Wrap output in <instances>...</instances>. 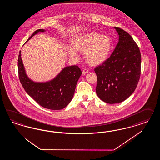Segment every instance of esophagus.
<instances>
[{
  "instance_id": "obj_1",
  "label": "esophagus",
  "mask_w": 160,
  "mask_h": 160,
  "mask_svg": "<svg viewBox=\"0 0 160 160\" xmlns=\"http://www.w3.org/2000/svg\"><path fill=\"white\" fill-rule=\"evenodd\" d=\"M88 69H86V68H85V69H84L83 70H82V74L83 75H84V74H87V73H88Z\"/></svg>"
}]
</instances>
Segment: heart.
<instances>
[{"instance_id":"1","label":"heart","mask_w":160,"mask_h":160,"mask_svg":"<svg viewBox=\"0 0 160 160\" xmlns=\"http://www.w3.org/2000/svg\"><path fill=\"white\" fill-rule=\"evenodd\" d=\"M73 47L68 46L66 51L70 58H79L78 50L84 52L86 62L91 66H98L105 62L111 53L112 42L107 35L95 32L88 33L74 38Z\"/></svg>"}]
</instances>
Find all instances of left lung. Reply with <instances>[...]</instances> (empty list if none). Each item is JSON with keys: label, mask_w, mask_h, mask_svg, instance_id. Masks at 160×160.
Here are the masks:
<instances>
[{"label": "left lung", "mask_w": 160, "mask_h": 160, "mask_svg": "<svg viewBox=\"0 0 160 160\" xmlns=\"http://www.w3.org/2000/svg\"><path fill=\"white\" fill-rule=\"evenodd\" d=\"M118 42L110 57L95 68L97 76L96 91L98 97L109 104L119 103L136 90L141 74L140 51L130 34L114 28Z\"/></svg>", "instance_id": "obj_1"}]
</instances>
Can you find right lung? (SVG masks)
<instances>
[{"label":"right lung","instance_id":"obj_1","mask_svg":"<svg viewBox=\"0 0 160 160\" xmlns=\"http://www.w3.org/2000/svg\"><path fill=\"white\" fill-rule=\"evenodd\" d=\"M44 29L36 30L27 41L35 34L46 32ZM20 82L24 90L39 105L50 110H62L73 99L76 84L82 72L78 66L63 68L53 79L44 82H34L27 75L20 51L18 57Z\"/></svg>","mask_w":160,"mask_h":160}]
</instances>
